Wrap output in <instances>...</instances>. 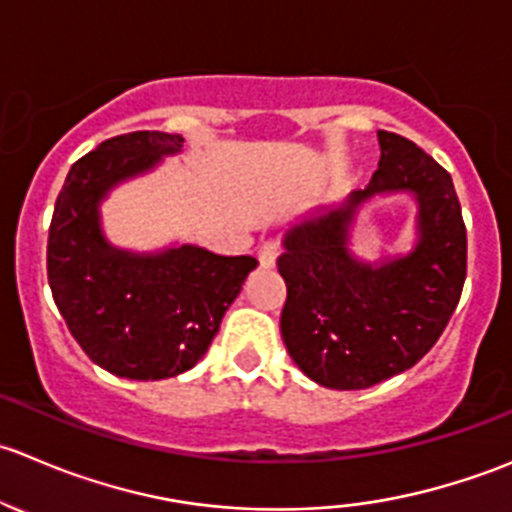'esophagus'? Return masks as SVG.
<instances>
[{"label":"esophagus","instance_id":"obj_1","mask_svg":"<svg viewBox=\"0 0 512 512\" xmlns=\"http://www.w3.org/2000/svg\"><path fill=\"white\" fill-rule=\"evenodd\" d=\"M278 254H281V246H278V241H263L261 246H258V263H261L263 268H271L273 263H276Z\"/></svg>","mask_w":512,"mask_h":512}]
</instances>
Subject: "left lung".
<instances>
[{
	"instance_id": "1",
	"label": "left lung",
	"mask_w": 512,
	"mask_h": 512,
	"mask_svg": "<svg viewBox=\"0 0 512 512\" xmlns=\"http://www.w3.org/2000/svg\"><path fill=\"white\" fill-rule=\"evenodd\" d=\"M381 161L366 189L328 214L288 229L278 256L286 281L281 336L311 381L361 391L416 366L460 301L468 271L460 201L448 171L421 146L378 131ZM386 190L419 199V246L373 269L350 256L347 226L358 203Z\"/></svg>"
}]
</instances>
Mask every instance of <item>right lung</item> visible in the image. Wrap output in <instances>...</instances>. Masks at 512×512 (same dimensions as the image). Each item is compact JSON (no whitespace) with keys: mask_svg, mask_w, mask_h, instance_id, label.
Segmentation results:
<instances>
[{"mask_svg":"<svg viewBox=\"0 0 512 512\" xmlns=\"http://www.w3.org/2000/svg\"><path fill=\"white\" fill-rule=\"evenodd\" d=\"M181 144L166 131L101 141L69 169L49 224L47 276L67 328L96 366L134 381H161L196 366L258 266L254 256H219L199 246L136 256L104 241L99 201L106 191Z\"/></svg>","mask_w":512,"mask_h":512,"instance_id":"obj_1","label":"right lung"}]
</instances>
